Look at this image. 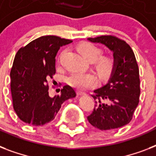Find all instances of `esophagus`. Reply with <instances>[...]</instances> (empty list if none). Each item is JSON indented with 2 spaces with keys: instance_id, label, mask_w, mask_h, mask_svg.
<instances>
[{
  "instance_id": "esophagus-1",
  "label": "esophagus",
  "mask_w": 156,
  "mask_h": 156,
  "mask_svg": "<svg viewBox=\"0 0 156 156\" xmlns=\"http://www.w3.org/2000/svg\"><path fill=\"white\" fill-rule=\"evenodd\" d=\"M77 93H78V95H85V92H84V91H83V90H77Z\"/></svg>"
}]
</instances>
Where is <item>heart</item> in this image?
Wrapping results in <instances>:
<instances>
[{"mask_svg":"<svg viewBox=\"0 0 156 156\" xmlns=\"http://www.w3.org/2000/svg\"><path fill=\"white\" fill-rule=\"evenodd\" d=\"M78 50L86 60L94 64L96 70L100 75H109L113 71L115 67L114 60L110 56H101L103 50L97 45L92 43L84 42L78 45ZM95 82V76L91 73L74 72L67 78V83L69 85L78 89L87 87L94 84Z\"/></svg>","mask_w":156,"mask_h":156,"instance_id":"b5f03b06","label":"heart"}]
</instances>
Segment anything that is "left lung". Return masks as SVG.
<instances>
[{
  "label": "left lung",
  "instance_id": "1",
  "mask_svg": "<svg viewBox=\"0 0 156 156\" xmlns=\"http://www.w3.org/2000/svg\"><path fill=\"white\" fill-rule=\"evenodd\" d=\"M113 52L115 67L106 85L94 90L95 108L88 121L101 130L121 128L130 122L139 102L140 79L135 56L130 46L112 35L88 38Z\"/></svg>",
  "mask_w": 156,
  "mask_h": 156
}]
</instances>
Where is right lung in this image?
Wrapping results in <instances>:
<instances>
[{"label":"right lung","mask_w":156,"mask_h":156,"mask_svg":"<svg viewBox=\"0 0 156 156\" xmlns=\"http://www.w3.org/2000/svg\"><path fill=\"white\" fill-rule=\"evenodd\" d=\"M72 43L55 35L41 36L21 48L10 71L13 106L25 123L44 126L52 121L66 100L76 96L75 90L64 86L61 95L50 97L48 80L56 73V53Z\"/></svg>","instance_id":"right-lung-1"}]
</instances>
